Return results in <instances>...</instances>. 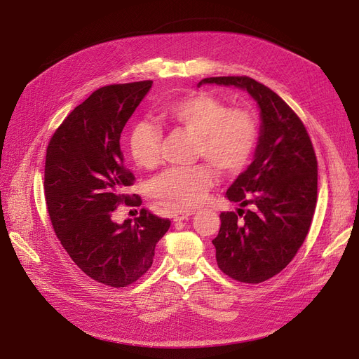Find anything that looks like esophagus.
Here are the masks:
<instances>
[{"label":"esophagus","mask_w":359,"mask_h":359,"mask_svg":"<svg viewBox=\"0 0 359 359\" xmlns=\"http://www.w3.org/2000/svg\"><path fill=\"white\" fill-rule=\"evenodd\" d=\"M192 214H194L192 210H175L173 214H171V218H173L175 222H182V220H184V218H188Z\"/></svg>","instance_id":"34e87169"}]
</instances>
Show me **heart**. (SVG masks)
Masks as SVG:
<instances>
[{
  "label": "heart",
  "mask_w": 359,
  "mask_h": 359,
  "mask_svg": "<svg viewBox=\"0 0 359 359\" xmlns=\"http://www.w3.org/2000/svg\"><path fill=\"white\" fill-rule=\"evenodd\" d=\"M160 120L171 129L194 135V157L202 158L222 175L233 176L251 161L259 135L255 113L246 107H229L210 92H195L161 107ZM161 130L149 120L133 123L128 132V149L133 163L154 168L160 163ZM214 173L208 164L170 167L155 177L149 191L170 208H191L205 199Z\"/></svg>",
  "instance_id": "b5f03b06"
}]
</instances>
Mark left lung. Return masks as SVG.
<instances>
[{
  "label": "left lung",
  "instance_id": "8db88e82",
  "mask_svg": "<svg viewBox=\"0 0 359 359\" xmlns=\"http://www.w3.org/2000/svg\"><path fill=\"white\" fill-rule=\"evenodd\" d=\"M202 83L246 89L261 108L255 160L226 194L249 210L223 211L212 245L224 274L262 283L287 266L308 235L317 205L316 151L298 114L266 85L248 76L205 77Z\"/></svg>",
  "mask_w": 359,
  "mask_h": 359
}]
</instances>
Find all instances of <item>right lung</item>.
<instances>
[{"label":"right lung","instance_id":"add662e5","mask_svg":"<svg viewBox=\"0 0 359 359\" xmlns=\"http://www.w3.org/2000/svg\"><path fill=\"white\" fill-rule=\"evenodd\" d=\"M151 85L141 81L93 90L46 148L43 192L55 235L77 267L111 287H126L151 269L155 245L171 223L147 208L133 223L113 220L120 204L141 201L126 194L135 175L124 165L120 136Z\"/></svg>","mask_w":359,"mask_h":359}]
</instances>
